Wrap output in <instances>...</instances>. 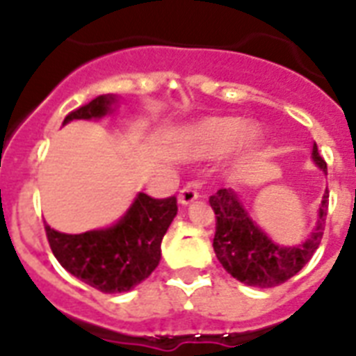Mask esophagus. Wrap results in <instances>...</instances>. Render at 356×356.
I'll return each instance as SVG.
<instances>
[{
	"label": "esophagus",
	"mask_w": 356,
	"mask_h": 356,
	"mask_svg": "<svg viewBox=\"0 0 356 356\" xmlns=\"http://www.w3.org/2000/svg\"><path fill=\"white\" fill-rule=\"evenodd\" d=\"M200 197V190L195 188V184H186L184 188L179 190V203L181 205H190Z\"/></svg>",
	"instance_id": "1"
}]
</instances>
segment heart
I'll use <instances>...</instances> for the list:
<instances>
[{
    "instance_id": "1",
    "label": "heart",
    "mask_w": 356,
    "mask_h": 356,
    "mask_svg": "<svg viewBox=\"0 0 356 356\" xmlns=\"http://www.w3.org/2000/svg\"><path fill=\"white\" fill-rule=\"evenodd\" d=\"M260 131L253 125H245L240 118L216 116L200 122L188 133L186 149L192 155L212 156L236 145L240 153H251L259 145Z\"/></svg>"
}]
</instances>
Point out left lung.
I'll return each mask as SVG.
<instances>
[{
  "label": "left lung",
  "instance_id": "8db88e82",
  "mask_svg": "<svg viewBox=\"0 0 356 356\" xmlns=\"http://www.w3.org/2000/svg\"><path fill=\"white\" fill-rule=\"evenodd\" d=\"M312 159L323 172H327V162L321 159L316 144L312 147ZM209 203L216 214V234L212 245L225 271L249 286L270 288L296 275L316 253L325 231L329 190L321 201L320 220L314 233L310 234L307 242L296 248H281L271 242L251 222L236 194L231 190H218L216 194L209 197Z\"/></svg>",
  "mask_w": 356,
  "mask_h": 356
}]
</instances>
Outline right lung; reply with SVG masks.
Segmentation results:
<instances>
[{
	"mask_svg": "<svg viewBox=\"0 0 356 356\" xmlns=\"http://www.w3.org/2000/svg\"><path fill=\"white\" fill-rule=\"evenodd\" d=\"M113 96H97L64 118H102L111 111ZM177 214V197L155 200L138 194L127 214L114 227L83 234L58 233L46 225L55 259L64 270L103 293L127 292L147 279L161 260V242Z\"/></svg>",
	"mask_w": 356,
	"mask_h": 356,
	"instance_id": "right-lung-1",
	"label": "right lung"
}]
</instances>
